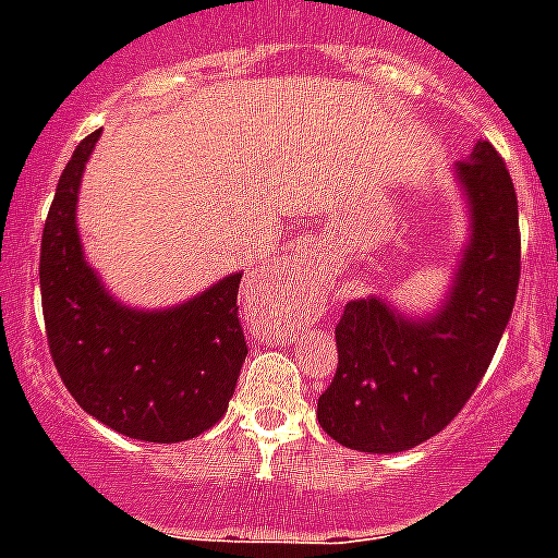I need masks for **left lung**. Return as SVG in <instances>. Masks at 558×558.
<instances>
[{
    "label": "left lung",
    "instance_id": "8db88e82",
    "mask_svg": "<svg viewBox=\"0 0 558 558\" xmlns=\"http://www.w3.org/2000/svg\"><path fill=\"white\" fill-rule=\"evenodd\" d=\"M466 240L445 295L425 313L388 295L352 299L340 315L338 372L318 397V425L372 456L405 452L445 430L486 374L520 282V218L511 175L489 142L452 167Z\"/></svg>",
    "mask_w": 558,
    "mask_h": 558
}]
</instances>
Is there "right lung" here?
Segmentation results:
<instances>
[{
  "instance_id": "add662e5",
  "label": "right lung",
  "mask_w": 558,
  "mask_h": 558,
  "mask_svg": "<svg viewBox=\"0 0 558 558\" xmlns=\"http://www.w3.org/2000/svg\"><path fill=\"white\" fill-rule=\"evenodd\" d=\"M102 131L63 167L41 236V304L49 352L77 405L111 430L175 445L223 418L245 363L236 318L243 274L167 307H133L108 290L86 259L77 192Z\"/></svg>"
}]
</instances>
